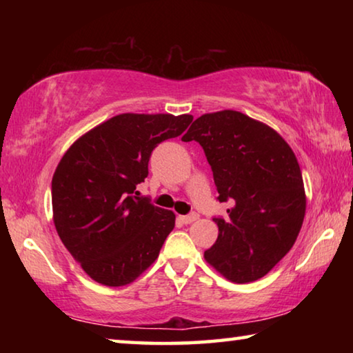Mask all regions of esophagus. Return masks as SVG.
I'll return each mask as SVG.
<instances>
[{"label": "esophagus", "mask_w": 353, "mask_h": 353, "mask_svg": "<svg viewBox=\"0 0 353 353\" xmlns=\"http://www.w3.org/2000/svg\"><path fill=\"white\" fill-rule=\"evenodd\" d=\"M199 218V214L196 213V212H193V213H190V214H185V216H181V219L183 221L185 224H191V223H194L196 219Z\"/></svg>", "instance_id": "1"}]
</instances>
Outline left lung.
<instances>
[{"label":"left lung","mask_w":353,"mask_h":353,"mask_svg":"<svg viewBox=\"0 0 353 353\" xmlns=\"http://www.w3.org/2000/svg\"><path fill=\"white\" fill-rule=\"evenodd\" d=\"M183 141H198L212 166L218 201V240L205 260L225 279L246 283L266 276L288 254L305 216V190L292 149L276 130L241 112L207 113Z\"/></svg>","instance_id":"8db88e82"}]
</instances>
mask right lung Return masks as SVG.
Wrapping results in <instances>:
<instances>
[{"label": "right lung", "mask_w": 353, "mask_h": 353, "mask_svg": "<svg viewBox=\"0 0 353 353\" xmlns=\"http://www.w3.org/2000/svg\"><path fill=\"white\" fill-rule=\"evenodd\" d=\"M191 115L123 113L73 143L51 183L65 248L94 282L123 286L146 271L174 229V213L140 196L151 154L181 135Z\"/></svg>", "instance_id": "add662e5"}]
</instances>
